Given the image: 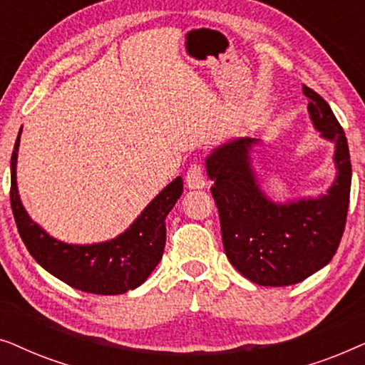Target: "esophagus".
<instances>
[{
	"label": "esophagus",
	"instance_id": "esophagus-1",
	"mask_svg": "<svg viewBox=\"0 0 365 365\" xmlns=\"http://www.w3.org/2000/svg\"><path fill=\"white\" fill-rule=\"evenodd\" d=\"M186 186L189 189H202L206 186V178H204L202 168L199 163L191 164L186 174Z\"/></svg>",
	"mask_w": 365,
	"mask_h": 365
}]
</instances>
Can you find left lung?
<instances>
[{
	"mask_svg": "<svg viewBox=\"0 0 365 365\" xmlns=\"http://www.w3.org/2000/svg\"><path fill=\"white\" fill-rule=\"evenodd\" d=\"M314 128L336 144V181L319 197L274 202L259 186L251 151L256 138H237L206 158L207 176L221 221L229 262L259 286L297 284L327 266L344 234L351 196V156L346 134L332 109L302 86Z\"/></svg>",
	"mask_w": 365,
	"mask_h": 365,
	"instance_id": "1",
	"label": "left lung"
}]
</instances>
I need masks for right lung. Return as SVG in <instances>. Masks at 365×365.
Here are the masks:
<instances>
[{"label":"right lung","instance_id":"add662e5","mask_svg":"<svg viewBox=\"0 0 365 365\" xmlns=\"http://www.w3.org/2000/svg\"><path fill=\"white\" fill-rule=\"evenodd\" d=\"M19 131L11 156V209L19 236L29 254L49 274L78 291L101 296L124 294L146 281L161 261L166 244L164 219L182 194L178 176L144 207L123 234L106 242L66 244L49 236L28 216L16 184Z\"/></svg>","mask_w":365,"mask_h":365}]
</instances>
